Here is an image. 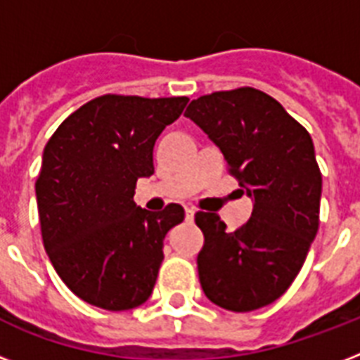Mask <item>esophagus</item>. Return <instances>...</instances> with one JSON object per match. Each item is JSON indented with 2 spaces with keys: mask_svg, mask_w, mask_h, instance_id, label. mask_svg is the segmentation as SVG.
Listing matches in <instances>:
<instances>
[{
  "mask_svg": "<svg viewBox=\"0 0 360 360\" xmlns=\"http://www.w3.org/2000/svg\"><path fill=\"white\" fill-rule=\"evenodd\" d=\"M194 213H196V211H194V207H186V209H185L186 220H188V222H191V220L194 219Z\"/></svg>",
  "mask_w": 360,
  "mask_h": 360,
  "instance_id": "34e87169",
  "label": "esophagus"
}]
</instances>
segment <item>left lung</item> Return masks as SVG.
Here are the masks:
<instances>
[{"mask_svg":"<svg viewBox=\"0 0 360 360\" xmlns=\"http://www.w3.org/2000/svg\"><path fill=\"white\" fill-rule=\"evenodd\" d=\"M185 115L220 147L228 174L254 198L252 217L236 231L217 213L194 217L203 231V293L231 312L267 307L295 280L318 233L321 172L312 138L254 87L203 95Z\"/></svg>","mask_w":360,"mask_h":360,"instance_id":"1","label":"left lung"}]
</instances>
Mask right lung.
I'll return each mask as SVG.
<instances>
[{
    "instance_id": "right-lung-1",
    "label": "right lung",
    "mask_w": 360,
    "mask_h": 360,
    "mask_svg": "<svg viewBox=\"0 0 360 360\" xmlns=\"http://www.w3.org/2000/svg\"><path fill=\"white\" fill-rule=\"evenodd\" d=\"M186 97L103 95L59 124L35 183L41 236L56 273L76 297L120 312L149 299L164 237L183 222L169 203H134L136 181L153 175V147L185 110Z\"/></svg>"
}]
</instances>
